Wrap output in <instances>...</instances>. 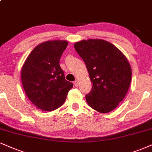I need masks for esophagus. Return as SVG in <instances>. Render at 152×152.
Returning a JSON list of instances; mask_svg holds the SVG:
<instances>
[{
    "label": "esophagus",
    "mask_w": 152,
    "mask_h": 152,
    "mask_svg": "<svg viewBox=\"0 0 152 152\" xmlns=\"http://www.w3.org/2000/svg\"><path fill=\"white\" fill-rule=\"evenodd\" d=\"M74 84L75 86H78V80H76V81L74 82Z\"/></svg>",
    "instance_id": "obj_1"
}]
</instances>
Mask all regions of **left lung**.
Returning <instances> with one entry per match:
<instances>
[{
	"label": "left lung",
	"mask_w": 152,
	"mask_h": 152,
	"mask_svg": "<svg viewBox=\"0 0 152 152\" xmlns=\"http://www.w3.org/2000/svg\"><path fill=\"white\" fill-rule=\"evenodd\" d=\"M85 62L92 89L86 95L90 107L101 113L114 110L124 99L132 78L127 58L117 47L103 39L82 40L74 44Z\"/></svg>",
	"instance_id": "1"
}]
</instances>
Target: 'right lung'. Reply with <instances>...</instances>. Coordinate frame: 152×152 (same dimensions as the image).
<instances>
[{
    "mask_svg": "<svg viewBox=\"0 0 152 152\" xmlns=\"http://www.w3.org/2000/svg\"><path fill=\"white\" fill-rule=\"evenodd\" d=\"M68 45L65 40L47 41L37 45L27 56L21 71L27 96L43 111H52L63 105L73 83L65 79L60 58Z\"/></svg>",
    "mask_w": 152,
    "mask_h": 152,
    "instance_id": "obj_1",
    "label": "right lung"
}]
</instances>
